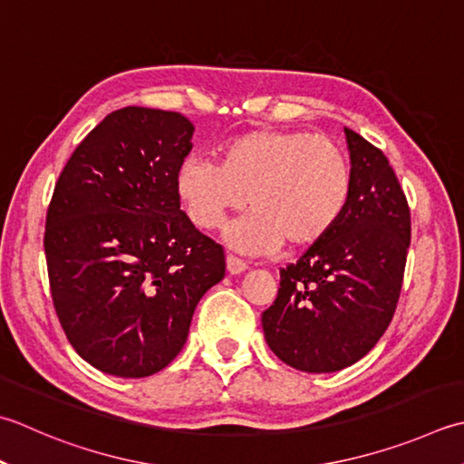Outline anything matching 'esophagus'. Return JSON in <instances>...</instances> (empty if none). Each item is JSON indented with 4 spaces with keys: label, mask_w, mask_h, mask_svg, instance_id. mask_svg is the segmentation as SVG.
<instances>
[{
    "label": "esophagus",
    "mask_w": 464,
    "mask_h": 464,
    "mask_svg": "<svg viewBox=\"0 0 464 464\" xmlns=\"http://www.w3.org/2000/svg\"><path fill=\"white\" fill-rule=\"evenodd\" d=\"M247 269V263H245L243 259L235 257V256H227V271H229L231 276H237V274H243V271Z\"/></svg>",
    "instance_id": "obj_1"
}]
</instances>
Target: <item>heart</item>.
Returning <instances> with one entry per match:
<instances>
[{"instance_id":"obj_1","label":"heart","mask_w":464,"mask_h":464,"mask_svg":"<svg viewBox=\"0 0 464 464\" xmlns=\"http://www.w3.org/2000/svg\"><path fill=\"white\" fill-rule=\"evenodd\" d=\"M177 195L190 223L213 231L231 211L251 207L235 223L231 243L267 253L284 239L302 247L325 237L352 197V167L340 144L299 130H251L227 140L219 162L187 157Z\"/></svg>"}]
</instances>
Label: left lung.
Wrapping results in <instances>:
<instances>
[{
    "label": "left lung",
    "instance_id": "obj_1",
    "mask_svg": "<svg viewBox=\"0 0 464 464\" xmlns=\"http://www.w3.org/2000/svg\"><path fill=\"white\" fill-rule=\"evenodd\" d=\"M352 197L334 229L279 271L261 315L266 342L287 366L338 372L364 358L392 322L411 247V208L384 152L343 129Z\"/></svg>",
    "mask_w": 464,
    "mask_h": 464
}]
</instances>
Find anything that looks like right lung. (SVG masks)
<instances>
[{"instance_id": "add662e5", "label": "right lung", "mask_w": 464, "mask_h": 464, "mask_svg": "<svg viewBox=\"0 0 464 464\" xmlns=\"http://www.w3.org/2000/svg\"><path fill=\"white\" fill-rule=\"evenodd\" d=\"M195 126L126 106L72 152L45 215L53 307L72 348L106 374L144 378L183 350L225 253L180 211L175 179Z\"/></svg>"}]
</instances>
